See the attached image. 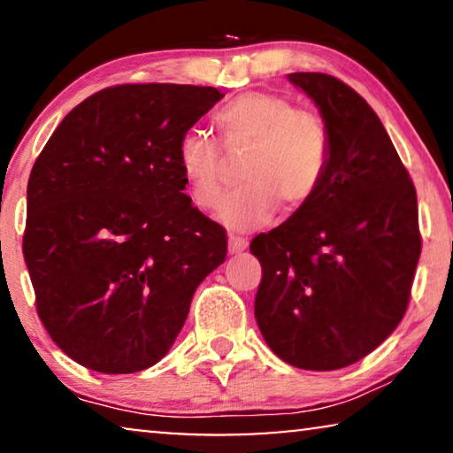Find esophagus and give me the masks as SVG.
Masks as SVG:
<instances>
[{"mask_svg":"<svg viewBox=\"0 0 453 453\" xmlns=\"http://www.w3.org/2000/svg\"><path fill=\"white\" fill-rule=\"evenodd\" d=\"M248 248V240L240 238V235H229L227 238V250L229 254H240Z\"/></svg>","mask_w":453,"mask_h":453,"instance_id":"34e87169","label":"esophagus"}]
</instances>
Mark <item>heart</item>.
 <instances>
[{
    "mask_svg": "<svg viewBox=\"0 0 453 453\" xmlns=\"http://www.w3.org/2000/svg\"><path fill=\"white\" fill-rule=\"evenodd\" d=\"M227 151L248 150L238 188L219 203L218 219L234 232L269 224L277 207L296 215L314 201L333 160V133L326 119L299 108L279 92L250 90L215 112ZM178 170L190 201L201 209L218 205L224 188V156L201 129H187L176 145Z\"/></svg>",
    "mask_w": 453,
    "mask_h": 453,
    "instance_id": "obj_1",
    "label": "heart"
}]
</instances>
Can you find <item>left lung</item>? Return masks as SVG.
Listing matches in <instances>:
<instances>
[{
	"instance_id": "obj_1",
	"label": "left lung",
	"mask_w": 453,
	"mask_h": 453,
	"mask_svg": "<svg viewBox=\"0 0 453 453\" xmlns=\"http://www.w3.org/2000/svg\"><path fill=\"white\" fill-rule=\"evenodd\" d=\"M333 133L320 193L252 240L254 316L266 345L311 372L353 365L409 308L420 257L417 190L373 108L328 73H289Z\"/></svg>"
}]
</instances>
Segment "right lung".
Returning <instances> with one entry per match:
<instances>
[{
    "mask_svg": "<svg viewBox=\"0 0 453 453\" xmlns=\"http://www.w3.org/2000/svg\"><path fill=\"white\" fill-rule=\"evenodd\" d=\"M218 88L123 84L80 102L36 157L22 238L36 314L80 365L135 373L170 351L226 229L193 207L178 139Z\"/></svg>",
    "mask_w": 453,
    "mask_h": 453,
    "instance_id": "add662e5",
    "label": "right lung"
}]
</instances>
